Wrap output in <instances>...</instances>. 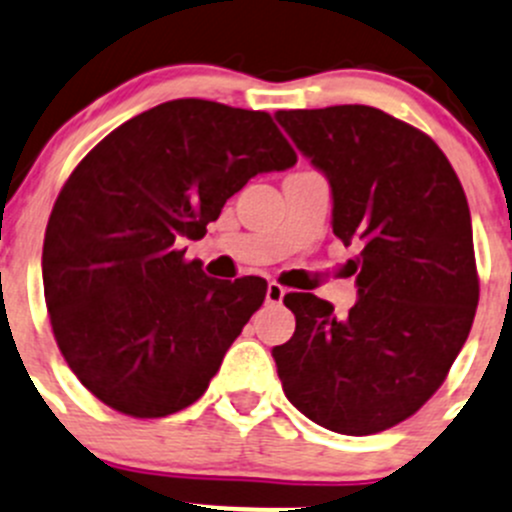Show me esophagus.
<instances>
[{
    "mask_svg": "<svg viewBox=\"0 0 512 512\" xmlns=\"http://www.w3.org/2000/svg\"><path fill=\"white\" fill-rule=\"evenodd\" d=\"M284 296H286V289L276 284V281H271V284L266 286V304H281Z\"/></svg>",
    "mask_w": 512,
    "mask_h": 512,
    "instance_id": "obj_1",
    "label": "esophagus"
}]
</instances>
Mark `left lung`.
I'll list each match as a JSON object with an SVG mask.
<instances>
[{"instance_id": "left-lung-1", "label": "left lung", "mask_w": 512, "mask_h": 512, "mask_svg": "<svg viewBox=\"0 0 512 512\" xmlns=\"http://www.w3.org/2000/svg\"><path fill=\"white\" fill-rule=\"evenodd\" d=\"M332 188V228L357 274L347 316L286 294L296 332L271 349L291 405L339 435H374L437 392L470 334L478 271L465 191L435 140L369 105L279 110Z\"/></svg>"}]
</instances>
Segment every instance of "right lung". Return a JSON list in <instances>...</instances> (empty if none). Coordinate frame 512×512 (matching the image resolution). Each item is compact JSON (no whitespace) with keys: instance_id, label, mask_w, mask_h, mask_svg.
Segmentation results:
<instances>
[{"instance_id":"right-lung-1","label":"right lung","mask_w":512,"mask_h":512,"mask_svg":"<svg viewBox=\"0 0 512 512\" xmlns=\"http://www.w3.org/2000/svg\"><path fill=\"white\" fill-rule=\"evenodd\" d=\"M294 163L269 113L188 97L135 115L72 170L42 281L57 347L100 402L165 417L206 392L266 281L211 279L180 238H201L253 175Z\"/></svg>"}]
</instances>
